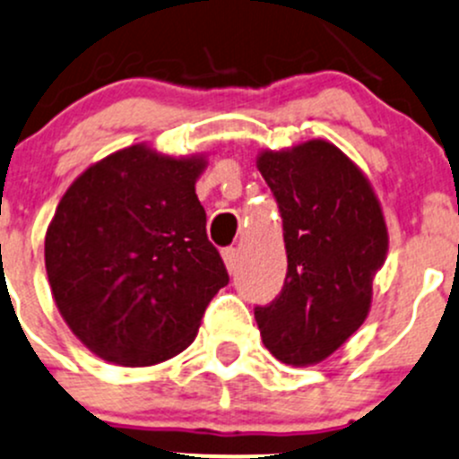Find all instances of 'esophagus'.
Masks as SVG:
<instances>
[{
	"label": "esophagus",
	"mask_w": 459,
	"mask_h": 459,
	"mask_svg": "<svg viewBox=\"0 0 459 459\" xmlns=\"http://www.w3.org/2000/svg\"><path fill=\"white\" fill-rule=\"evenodd\" d=\"M221 257H224L229 273H233L235 266H238V248H233V246H230V248H224L221 250Z\"/></svg>",
	"instance_id": "esophagus-1"
}]
</instances>
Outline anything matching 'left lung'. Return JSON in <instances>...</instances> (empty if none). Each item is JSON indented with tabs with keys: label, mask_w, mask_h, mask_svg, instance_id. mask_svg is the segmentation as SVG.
Masks as SVG:
<instances>
[{
	"label": "left lung",
	"mask_w": 459,
	"mask_h": 459,
	"mask_svg": "<svg viewBox=\"0 0 459 459\" xmlns=\"http://www.w3.org/2000/svg\"><path fill=\"white\" fill-rule=\"evenodd\" d=\"M257 169L277 200L288 255L281 292L255 307L262 341L286 365L321 363L368 318L389 244L383 211L332 143L264 152Z\"/></svg>",
	"instance_id": "8db88e82"
}]
</instances>
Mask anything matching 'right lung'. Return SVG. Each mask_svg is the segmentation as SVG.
Segmentation results:
<instances>
[{
	"instance_id": "obj_1",
	"label": "right lung",
	"mask_w": 459,
	"mask_h": 459,
	"mask_svg": "<svg viewBox=\"0 0 459 459\" xmlns=\"http://www.w3.org/2000/svg\"><path fill=\"white\" fill-rule=\"evenodd\" d=\"M204 158L144 144L81 173L46 233V270L61 316L96 356L147 368L193 343L229 283L195 195Z\"/></svg>"
}]
</instances>
